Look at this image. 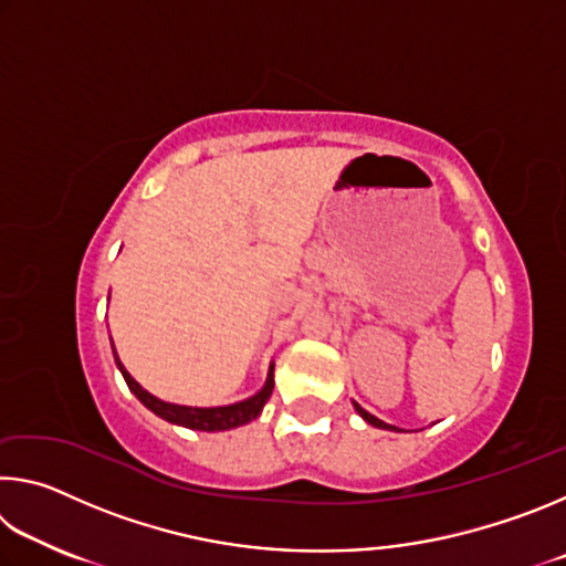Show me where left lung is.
Here are the masks:
<instances>
[{
  "label": "left lung",
  "mask_w": 566,
  "mask_h": 566,
  "mask_svg": "<svg viewBox=\"0 0 566 566\" xmlns=\"http://www.w3.org/2000/svg\"><path fill=\"white\" fill-rule=\"evenodd\" d=\"M354 407H357V411H359V415H361L364 419H367V421H369V424H375V427H379V429H395V427H389V424H385V421H381V419H377L375 415H369V411H367V409H361L359 405H354Z\"/></svg>",
  "instance_id": "1"
}]
</instances>
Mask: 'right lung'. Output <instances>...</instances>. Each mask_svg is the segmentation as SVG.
<instances>
[{"label":"right lung","mask_w":566,"mask_h":566,"mask_svg":"<svg viewBox=\"0 0 566 566\" xmlns=\"http://www.w3.org/2000/svg\"><path fill=\"white\" fill-rule=\"evenodd\" d=\"M114 361H117L124 381H127V387L134 391V397H137L142 405L155 411L157 417L171 421V424L199 429V432H222V429L242 427V424H247V421L256 419L260 417L262 407L266 405V399L272 397V389H274V364H272L270 377H266V385L256 391L254 397L237 401V405H229V407H209V409L181 407V405H169V401H161L157 397H151L149 391L142 389L137 381L129 377V371L122 367V361L117 359V352H114Z\"/></svg>","instance_id":"1"}]
</instances>
